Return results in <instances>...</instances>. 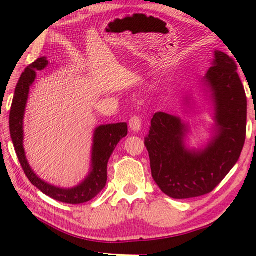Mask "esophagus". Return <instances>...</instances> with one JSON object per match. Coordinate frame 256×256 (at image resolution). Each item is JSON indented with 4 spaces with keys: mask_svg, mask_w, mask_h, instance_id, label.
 Segmentation results:
<instances>
[{
    "mask_svg": "<svg viewBox=\"0 0 256 256\" xmlns=\"http://www.w3.org/2000/svg\"><path fill=\"white\" fill-rule=\"evenodd\" d=\"M142 122L141 118L138 116H133V118L130 120V128L132 130L133 132H138L141 130Z\"/></svg>",
    "mask_w": 256,
    "mask_h": 256,
    "instance_id": "esophagus-1",
    "label": "esophagus"
}]
</instances>
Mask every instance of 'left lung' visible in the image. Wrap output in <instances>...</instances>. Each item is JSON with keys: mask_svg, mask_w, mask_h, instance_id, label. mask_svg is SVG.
Instances as JSON below:
<instances>
[{"mask_svg": "<svg viewBox=\"0 0 256 256\" xmlns=\"http://www.w3.org/2000/svg\"><path fill=\"white\" fill-rule=\"evenodd\" d=\"M212 104L210 138L190 148L188 122L167 112H156L144 144L151 174L159 188L172 198L204 196L227 176L240 159L246 136L248 99L234 60L214 52L211 68L201 80ZM192 94L184 97V112L193 108Z\"/></svg>", "mask_w": 256, "mask_h": 256, "instance_id": "left-lung-1", "label": "left lung"}]
</instances>
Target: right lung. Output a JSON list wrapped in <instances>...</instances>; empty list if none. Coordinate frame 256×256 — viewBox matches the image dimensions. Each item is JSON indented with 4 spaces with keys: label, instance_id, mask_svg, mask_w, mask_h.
Segmentation results:
<instances>
[{
    "label": "right lung",
    "instance_id": "add662e5",
    "mask_svg": "<svg viewBox=\"0 0 256 256\" xmlns=\"http://www.w3.org/2000/svg\"><path fill=\"white\" fill-rule=\"evenodd\" d=\"M48 64L46 58H40L27 66L21 74L18 84L16 86L14 102H12L10 110L11 138L24 174L32 185L56 201L68 203V204H80V203L92 200L106 186L108 160L118 142L126 136L128 124H105L99 125L94 130L89 172L86 178L78 185L73 188H58V186L52 185L38 177L32 168L30 167L28 159L26 157L24 148V120L30 86L36 80V71L45 70Z\"/></svg>",
    "mask_w": 256,
    "mask_h": 256
}]
</instances>
